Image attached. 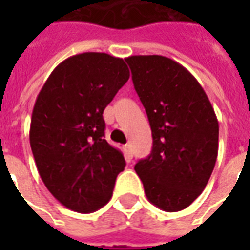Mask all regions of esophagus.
<instances>
[{"label": "esophagus", "mask_w": 250, "mask_h": 250, "mask_svg": "<svg viewBox=\"0 0 250 250\" xmlns=\"http://www.w3.org/2000/svg\"><path fill=\"white\" fill-rule=\"evenodd\" d=\"M123 151H125V155L127 159H131V158H132V150H131L130 143H127V145L123 146Z\"/></svg>", "instance_id": "obj_1"}]
</instances>
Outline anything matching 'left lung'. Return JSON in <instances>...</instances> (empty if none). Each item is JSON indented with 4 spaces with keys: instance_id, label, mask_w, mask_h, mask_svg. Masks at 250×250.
Here are the masks:
<instances>
[{
    "instance_id": "1",
    "label": "left lung",
    "mask_w": 250,
    "mask_h": 250,
    "mask_svg": "<svg viewBox=\"0 0 250 250\" xmlns=\"http://www.w3.org/2000/svg\"><path fill=\"white\" fill-rule=\"evenodd\" d=\"M146 109L152 150L135 165L147 199L165 211L188 208L204 191L218 154V120L190 72L159 55L125 59Z\"/></svg>"
}]
</instances>
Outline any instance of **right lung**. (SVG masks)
Returning <instances> with one entry per match:
<instances>
[{
    "mask_svg": "<svg viewBox=\"0 0 250 250\" xmlns=\"http://www.w3.org/2000/svg\"><path fill=\"white\" fill-rule=\"evenodd\" d=\"M130 77L123 59L85 52L52 71L36 99L29 141L42 182L68 209L92 213L112 197L125 157L104 139V108Z\"/></svg>",
    "mask_w": 250,
    "mask_h": 250,
    "instance_id": "1",
    "label": "right lung"
}]
</instances>
